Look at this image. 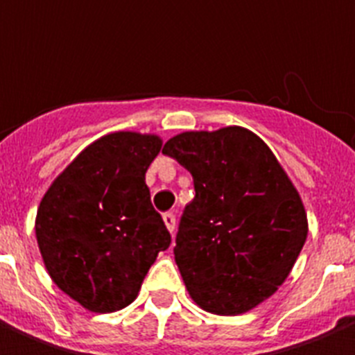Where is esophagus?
I'll return each mask as SVG.
<instances>
[{
	"label": "esophagus",
	"instance_id": "34e87169",
	"mask_svg": "<svg viewBox=\"0 0 355 355\" xmlns=\"http://www.w3.org/2000/svg\"><path fill=\"white\" fill-rule=\"evenodd\" d=\"M164 222L165 225H167V230L173 233V231H175V225H177V216H175V212H165Z\"/></svg>",
	"mask_w": 355,
	"mask_h": 355
}]
</instances>
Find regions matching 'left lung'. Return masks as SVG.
Segmentation results:
<instances>
[{
    "label": "left lung",
    "mask_w": 355,
    "mask_h": 355,
    "mask_svg": "<svg viewBox=\"0 0 355 355\" xmlns=\"http://www.w3.org/2000/svg\"><path fill=\"white\" fill-rule=\"evenodd\" d=\"M193 178L175 261L191 299L233 316L271 297L306 241L297 190L271 148L244 128L186 131L165 143Z\"/></svg>",
    "instance_id": "8db88e82"
}]
</instances>
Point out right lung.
<instances>
[{
    "label": "right lung",
    "instance_id": "right-lung-1",
    "mask_svg": "<svg viewBox=\"0 0 355 355\" xmlns=\"http://www.w3.org/2000/svg\"><path fill=\"white\" fill-rule=\"evenodd\" d=\"M159 148V137L131 131L97 139L39 205L35 235L44 267L88 311L128 306L157 254L169 248V231L144 182Z\"/></svg>",
    "mask_w": 355,
    "mask_h": 355
}]
</instances>
